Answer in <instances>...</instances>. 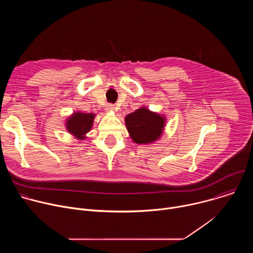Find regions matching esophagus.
<instances>
[{"instance_id": "obj_1", "label": "esophagus", "mask_w": 253, "mask_h": 253, "mask_svg": "<svg viewBox=\"0 0 253 253\" xmlns=\"http://www.w3.org/2000/svg\"><path fill=\"white\" fill-rule=\"evenodd\" d=\"M115 109V105L113 104H107L106 105V110L107 111H113Z\"/></svg>"}]
</instances>
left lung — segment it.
Segmentation results:
<instances>
[{"label":"left lung","mask_w":253,"mask_h":253,"mask_svg":"<svg viewBox=\"0 0 253 253\" xmlns=\"http://www.w3.org/2000/svg\"><path fill=\"white\" fill-rule=\"evenodd\" d=\"M125 123L130 137L135 143L149 144L161 136L165 118L146 108H140L126 116Z\"/></svg>","instance_id":"8db88e82"}]
</instances>
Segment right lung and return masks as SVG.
<instances>
[{"mask_svg":"<svg viewBox=\"0 0 253 253\" xmlns=\"http://www.w3.org/2000/svg\"><path fill=\"white\" fill-rule=\"evenodd\" d=\"M94 117L92 113H74L67 120V129L78 139H85V134L92 128Z\"/></svg>","mask_w":253,"mask_h":253,"instance_id":"add662e5","label":"right lung"}]
</instances>
